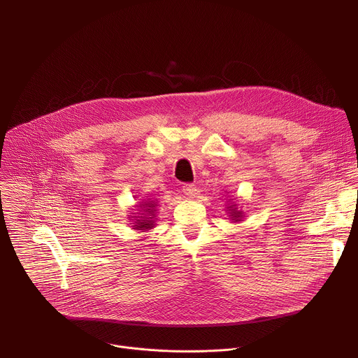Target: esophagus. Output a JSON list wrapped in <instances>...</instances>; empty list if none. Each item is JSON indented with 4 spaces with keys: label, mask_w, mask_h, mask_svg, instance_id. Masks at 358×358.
<instances>
[{
    "label": "esophagus",
    "mask_w": 358,
    "mask_h": 358,
    "mask_svg": "<svg viewBox=\"0 0 358 358\" xmlns=\"http://www.w3.org/2000/svg\"><path fill=\"white\" fill-rule=\"evenodd\" d=\"M182 192L188 196V198H194L196 195V187L194 184H184L182 185Z\"/></svg>",
    "instance_id": "obj_1"
}]
</instances>
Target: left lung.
<instances>
[{
	"instance_id": "8db88e82",
	"label": "left lung",
	"mask_w": 358,
	"mask_h": 358,
	"mask_svg": "<svg viewBox=\"0 0 358 358\" xmlns=\"http://www.w3.org/2000/svg\"><path fill=\"white\" fill-rule=\"evenodd\" d=\"M229 208H231V210H229V211H231V215H229V217L232 218V221H234V222L242 221V217H243V215H242V211H239V210L236 208V203H234V206H231Z\"/></svg>"
}]
</instances>
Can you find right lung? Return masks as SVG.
I'll use <instances>...</instances> for the list:
<instances>
[{
    "mask_svg": "<svg viewBox=\"0 0 358 358\" xmlns=\"http://www.w3.org/2000/svg\"><path fill=\"white\" fill-rule=\"evenodd\" d=\"M141 208L142 214L139 213L137 215L140 217H133L136 218L134 221V228L137 231H148L151 228H155V222H156V207H157V202L155 199H143V202L138 206Z\"/></svg>",
    "mask_w": 358,
    "mask_h": 358,
    "instance_id": "obj_1",
    "label": "right lung"
}]
</instances>
